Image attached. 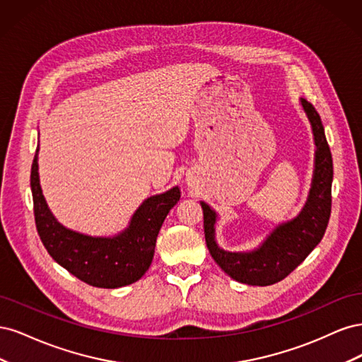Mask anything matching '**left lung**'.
I'll return each instance as SVG.
<instances>
[{
    "instance_id": "8db88e82",
    "label": "left lung",
    "mask_w": 362,
    "mask_h": 362,
    "mask_svg": "<svg viewBox=\"0 0 362 362\" xmlns=\"http://www.w3.org/2000/svg\"><path fill=\"white\" fill-rule=\"evenodd\" d=\"M300 107L310 120L315 151L308 198L298 216L278 223L255 249L233 252L218 246L216 240L218 216L210 205L201 201L205 242L210 255L226 275L247 286H272L288 276L320 243L329 222L334 177L331 149L315 108L303 98H300Z\"/></svg>"
}]
</instances>
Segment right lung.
Segmentation results:
<instances>
[{
	"mask_svg": "<svg viewBox=\"0 0 362 362\" xmlns=\"http://www.w3.org/2000/svg\"><path fill=\"white\" fill-rule=\"evenodd\" d=\"M39 145L31 166V193L37 233L52 259L93 287L119 288L139 281L154 258L160 228L181 198L178 185L149 196L116 235H87L62 225L43 196L39 178Z\"/></svg>",
	"mask_w": 362,
	"mask_h": 362,
	"instance_id": "right-lung-1",
	"label": "right lung"
}]
</instances>
